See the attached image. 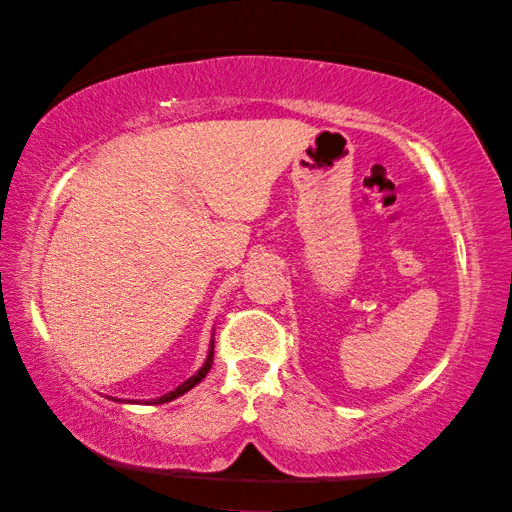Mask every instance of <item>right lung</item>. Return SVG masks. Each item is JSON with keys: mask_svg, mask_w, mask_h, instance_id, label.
Instances as JSON below:
<instances>
[{"mask_svg": "<svg viewBox=\"0 0 512 512\" xmlns=\"http://www.w3.org/2000/svg\"><path fill=\"white\" fill-rule=\"evenodd\" d=\"M213 347H215V335H211V345H208V354H206V360H204V365L199 367V370L190 376L188 381H183L181 385H177V388L174 390H170L167 392V395H163V397H158V399H154V401H142V404H167V401H172V399H177V397H181V395H186L188 390H192L195 388L197 383H201L204 381V376L211 372V365H213ZM129 404H136V401H129ZM140 404V401H138Z\"/></svg>", "mask_w": 512, "mask_h": 512, "instance_id": "right-lung-1", "label": "right lung"}]
</instances>
